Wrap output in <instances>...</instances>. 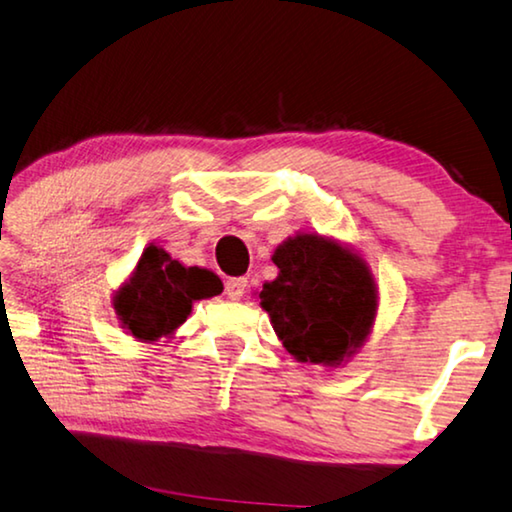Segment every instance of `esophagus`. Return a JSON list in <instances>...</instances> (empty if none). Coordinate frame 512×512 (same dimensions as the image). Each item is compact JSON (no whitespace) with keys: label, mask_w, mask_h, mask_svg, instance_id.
<instances>
[{"label":"esophagus","mask_w":512,"mask_h":512,"mask_svg":"<svg viewBox=\"0 0 512 512\" xmlns=\"http://www.w3.org/2000/svg\"><path fill=\"white\" fill-rule=\"evenodd\" d=\"M247 290V279L245 277H235L226 281V295L231 297V300H240L242 295H245Z\"/></svg>","instance_id":"34e87169"}]
</instances>
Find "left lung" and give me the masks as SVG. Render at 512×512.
<instances>
[{
	"instance_id": "left-lung-1",
	"label": "left lung",
	"mask_w": 512,
	"mask_h": 512,
	"mask_svg": "<svg viewBox=\"0 0 512 512\" xmlns=\"http://www.w3.org/2000/svg\"><path fill=\"white\" fill-rule=\"evenodd\" d=\"M272 263L277 279L265 281L258 297L283 348L325 368L355 357L380 306L366 258L341 240L300 231L274 249Z\"/></svg>"
}]
</instances>
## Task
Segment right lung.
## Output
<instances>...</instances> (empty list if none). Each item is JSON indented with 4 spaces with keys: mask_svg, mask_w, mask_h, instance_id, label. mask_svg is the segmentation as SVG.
<instances>
[{
    "mask_svg": "<svg viewBox=\"0 0 512 512\" xmlns=\"http://www.w3.org/2000/svg\"><path fill=\"white\" fill-rule=\"evenodd\" d=\"M224 290L222 279L206 267H187L162 247L148 245L135 270L112 297V306L125 334L141 343L171 338L190 318L194 302L210 300Z\"/></svg>",
    "mask_w": 512,
    "mask_h": 512,
    "instance_id": "add662e5",
    "label": "right lung"
}]
</instances>
